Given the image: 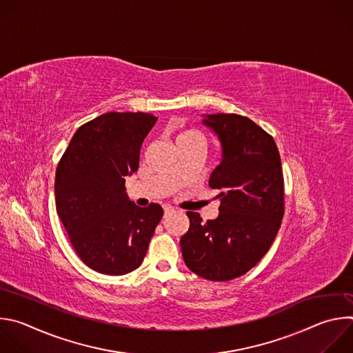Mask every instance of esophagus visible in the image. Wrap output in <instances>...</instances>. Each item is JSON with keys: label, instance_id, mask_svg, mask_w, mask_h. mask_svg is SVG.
<instances>
[{"label": "esophagus", "instance_id": "34e87169", "mask_svg": "<svg viewBox=\"0 0 353 353\" xmlns=\"http://www.w3.org/2000/svg\"><path fill=\"white\" fill-rule=\"evenodd\" d=\"M163 211H165V216H168V215L172 214L174 210H173V207H170V205H165V207H163Z\"/></svg>", "mask_w": 353, "mask_h": 353}]
</instances>
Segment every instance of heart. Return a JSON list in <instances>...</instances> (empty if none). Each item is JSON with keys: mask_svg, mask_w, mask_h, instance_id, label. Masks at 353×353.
I'll list each match as a JSON object with an SVG mask.
<instances>
[{"mask_svg": "<svg viewBox=\"0 0 353 353\" xmlns=\"http://www.w3.org/2000/svg\"><path fill=\"white\" fill-rule=\"evenodd\" d=\"M180 143H194V145L205 146L207 139H205V135L199 130L190 127V128H181L176 134V145H180Z\"/></svg>", "mask_w": 353, "mask_h": 353, "instance_id": "obj_1", "label": "heart"}]
</instances>
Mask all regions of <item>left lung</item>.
I'll use <instances>...</instances> for the list:
<instances>
[{
	"label": "left lung",
	"instance_id": "1",
	"mask_svg": "<svg viewBox=\"0 0 353 353\" xmlns=\"http://www.w3.org/2000/svg\"><path fill=\"white\" fill-rule=\"evenodd\" d=\"M204 124L222 142V162L210 187L219 190V215L203 222L187 212L190 228L180 245L185 265L198 276L225 282L253 268L270 250L285 214L278 146L267 131L240 114H210Z\"/></svg>",
	"mask_w": 353,
	"mask_h": 353
}]
</instances>
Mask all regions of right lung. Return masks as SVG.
Instances as JSON below:
<instances>
[{
  "label": "right lung",
  "mask_w": 353,
  "mask_h": 353,
  "mask_svg": "<svg viewBox=\"0 0 353 353\" xmlns=\"http://www.w3.org/2000/svg\"><path fill=\"white\" fill-rule=\"evenodd\" d=\"M157 120L142 112L99 116L77 130L57 165V214L77 254L96 272L137 270L163 216L159 204L137 207L124 187Z\"/></svg>",
  "instance_id": "right-lung-1"
}]
</instances>
